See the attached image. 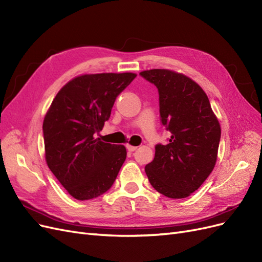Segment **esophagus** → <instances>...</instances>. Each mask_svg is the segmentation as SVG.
Wrapping results in <instances>:
<instances>
[{
    "instance_id": "34e87169",
    "label": "esophagus",
    "mask_w": 262,
    "mask_h": 262,
    "mask_svg": "<svg viewBox=\"0 0 262 262\" xmlns=\"http://www.w3.org/2000/svg\"><path fill=\"white\" fill-rule=\"evenodd\" d=\"M137 146H132V145H126V149H128L129 150V152H134V150H137Z\"/></svg>"
}]
</instances>
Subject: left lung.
<instances>
[{"instance_id":"left-lung-1","label":"left lung","mask_w":262,"mask_h":262,"mask_svg":"<svg viewBox=\"0 0 262 262\" xmlns=\"http://www.w3.org/2000/svg\"><path fill=\"white\" fill-rule=\"evenodd\" d=\"M140 75L156 86L161 123L171 134L167 144L155 145L154 160L145 166L146 176L165 196L187 198L215 166L220 123L207 94L191 78L161 69Z\"/></svg>"}]
</instances>
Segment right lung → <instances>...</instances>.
Returning a JSON list of instances; mask_svg holds the SVG:
<instances>
[{"label":"right lung","instance_id":"add662e5","mask_svg":"<svg viewBox=\"0 0 262 262\" xmlns=\"http://www.w3.org/2000/svg\"><path fill=\"white\" fill-rule=\"evenodd\" d=\"M134 73L82 75L62 87L47 113L42 131L46 161L76 200H91L112 188L126 157L123 145L104 143L99 134L115 101Z\"/></svg>","mask_w":262,"mask_h":262}]
</instances>
